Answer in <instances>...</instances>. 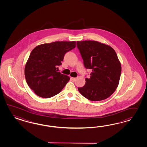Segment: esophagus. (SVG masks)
Instances as JSON below:
<instances>
[{"mask_svg":"<svg viewBox=\"0 0 147 147\" xmlns=\"http://www.w3.org/2000/svg\"><path fill=\"white\" fill-rule=\"evenodd\" d=\"M76 78H72V77L71 78V81H74L76 80Z\"/></svg>","mask_w":147,"mask_h":147,"instance_id":"esophagus-1","label":"esophagus"}]
</instances>
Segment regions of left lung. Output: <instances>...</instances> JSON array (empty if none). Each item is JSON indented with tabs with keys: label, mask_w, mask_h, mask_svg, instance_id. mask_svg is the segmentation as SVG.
<instances>
[{
	"label": "left lung",
	"mask_w": 147,
	"mask_h": 147,
	"mask_svg": "<svg viewBox=\"0 0 147 147\" xmlns=\"http://www.w3.org/2000/svg\"><path fill=\"white\" fill-rule=\"evenodd\" d=\"M84 64L92 71L86 84L78 90L85 98L98 101L109 97L117 87L121 65L115 51L111 46L96 41H77Z\"/></svg>",
	"instance_id": "8db88e82"
}]
</instances>
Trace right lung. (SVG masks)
Wrapping results in <instances>:
<instances>
[{"label":"right lung","instance_id":"1","mask_svg":"<svg viewBox=\"0 0 147 147\" xmlns=\"http://www.w3.org/2000/svg\"><path fill=\"white\" fill-rule=\"evenodd\" d=\"M76 41H55L40 45L32 50L25 67L30 88L39 96L53 97L59 93L70 79L57 68L65 54L76 47Z\"/></svg>","mask_w":147,"mask_h":147}]
</instances>
